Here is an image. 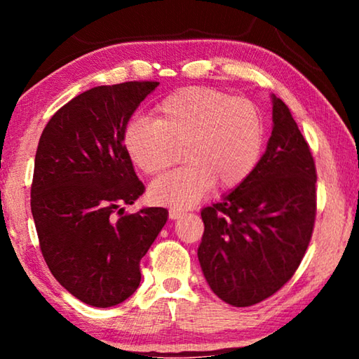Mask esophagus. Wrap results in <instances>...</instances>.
<instances>
[{
	"mask_svg": "<svg viewBox=\"0 0 359 359\" xmlns=\"http://www.w3.org/2000/svg\"><path fill=\"white\" fill-rule=\"evenodd\" d=\"M184 215H185V212L182 209H177V208H172L171 210H169V218H171V220H177V218L184 217Z\"/></svg>",
	"mask_w": 359,
	"mask_h": 359,
	"instance_id": "1",
	"label": "esophagus"
}]
</instances>
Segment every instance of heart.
I'll return each instance as SVG.
<instances>
[{
	"label": "heart",
	"mask_w": 359,
	"mask_h": 359,
	"mask_svg": "<svg viewBox=\"0 0 359 359\" xmlns=\"http://www.w3.org/2000/svg\"><path fill=\"white\" fill-rule=\"evenodd\" d=\"M264 126L250 100L218 90L188 87L155 107L151 120L135 118L123 131V149L139 171L155 175L171 165L174 147H184L187 166L151 182L150 198L188 208L218 184L233 190L257 166Z\"/></svg>",
	"instance_id": "1"
}]
</instances>
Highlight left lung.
Wrapping results in <instances>:
<instances>
[{"label": "left lung", "mask_w": 359, "mask_h": 359, "mask_svg": "<svg viewBox=\"0 0 359 359\" xmlns=\"http://www.w3.org/2000/svg\"><path fill=\"white\" fill-rule=\"evenodd\" d=\"M272 100V133L250 175L201 210L198 259L210 290L234 307L264 301L301 264L317 212L311 149L288 106Z\"/></svg>", "instance_id": "left-lung-1"}]
</instances>
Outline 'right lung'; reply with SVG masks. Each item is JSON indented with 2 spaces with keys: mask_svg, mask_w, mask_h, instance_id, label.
I'll return each instance as SVG.
<instances>
[{
  "mask_svg": "<svg viewBox=\"0 0 359 359\" xmlns=\"http://www.w3.org/2000/svg\"><path fill=\"white\" fill-rule=\"evenodd\" d=\"M158 85L90 88L53 114L39 139L32 214L42 257L60 285L88 306L112 307L135 293L141 258L168 220L163 208L130 215L121 208L145 191L123 131Z\"/></svg>",
  "mask_w": 359,
  "mask_h": 359,
  "instance_id": "obj_1",
  "label": "right lung"
}]
</instances>
